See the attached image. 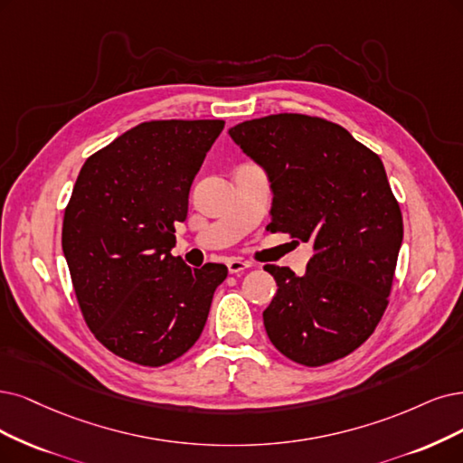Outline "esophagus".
Wrapping results in <instances>:
<instances>
[{
    "label": "esophagus",
    "instance_id": "obj_1",
    "mask_svg": "<svg viewBox=\"0 0 463 463\" xmlns=\"http://www.w3.org/2000/svg\"><path fill=\"white\" fill-rule=\"evenodd\" d=\"M227 267H229V272L231 275H241V272L248 270L251 267L250 261H244V260H238V258H232L227 261Z\"/></svg>",
    "mask_w": 463,
    "mask_h": 463
}]
</instances>
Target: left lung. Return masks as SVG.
Wrapping results in <instances>:
<instances>
[{
  "label": "left lung",
  "mask_w": 463,
  "mask_h": 463,
  "mask_svg": "<svg viewBox=\"0 0 463 463\" xmlns=\"http://www.w3.org/2000/svg\"><path fill=\"white\" fill-rule=\"evenodd\" d=\"M229 133L269 174L270 231L315 248L303 277L265 265L279 284L263 311L269 339L303 366L347 356L387 309L402 244V213L380 156L318 116L270 114Z\"/></svg>",
  "instance_id": "obj_1"
}]
</instances>
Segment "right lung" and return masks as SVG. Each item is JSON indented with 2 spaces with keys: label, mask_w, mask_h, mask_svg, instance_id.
I'll return each mask as SVG.
<instances>
[{
  "label": "right lung",
  "mask_w": 463,
  "mask_h": 463,
  "mask_svg": "<svg viewBox=\"0 0 463 463\" xmlns=\"http://www.w3.org/2000/svg\"><path fill=\"white\" fill-rule=\"evenodd\" d=\"M222 119H150L85 160L62 219L83 320L114 354L164 366L191 349L227 267L171 255L175 222Z\"/></svg>",
  "instance_id": "obj_1"
}]
</instances>
